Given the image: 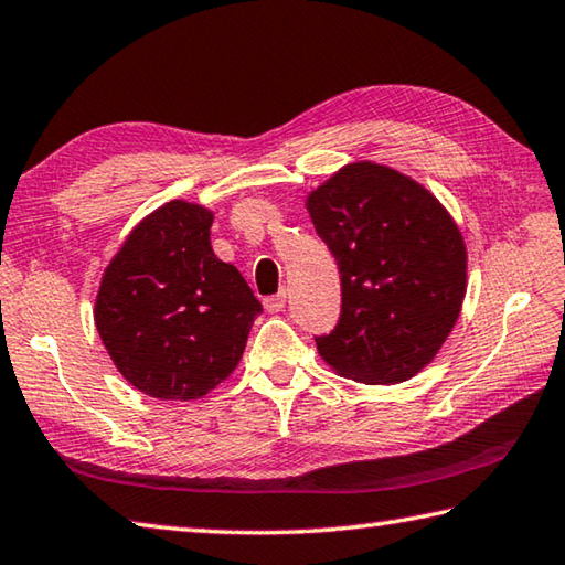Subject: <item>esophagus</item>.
Returning <instances> with one entry per match:
<instances>
[{
    "instance_id": "obj_1",
    "label": "esophagus",
    "mask_w": 565,
    "mask_h": 565,
    "mask_svg": "<svg viewBox=\"0 0 565 565\" xmlns=\"http://www.w3.org/2000/svg\"><path fill=\"white\" fill-rule=\"evenodd\" d=\"M284 306H286V291H279V294H274V296H266V299H264V309L269 311V313H281Z\"/></svg>"
}]
</instances>
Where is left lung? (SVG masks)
<instances>
[{
  "label": "left lung",
  "instance_id": "1",
  "mask_svg": "<svg viewBox=\"0 0 565 565\" xmlns=\"http://www.w3.org/2000/svg\"><path fill=\"white\" fill-rule=\"evenodd\" d=\"M341 271V318L316 338L338 375L367 385L409 381L452 333L467 294L465 237L417 180L358 160L306 198Z\"/></svg>",
  "mask_w": 565,
  "mask_h": 565
}]
</instances>
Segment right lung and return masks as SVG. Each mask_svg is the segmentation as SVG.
<instances>
[{
    "label": "right lung",
    "mask_w": 565,
    "mask_h": 565,
    "mask_svg": "<svg viewBox=\"0 0 565 565\" xmlns=\"http://www.w3.org/2000/svg\"><path fill=\"white\" fill-rule=\"evenodd\" d=\"M214 214L188 200L140 220L106 266L94 318L113 365L140 393L198 399L239 365L262 313L210 244Z\"/></svg>",
    "instance_id": "add662e5"
}]
</instances>
